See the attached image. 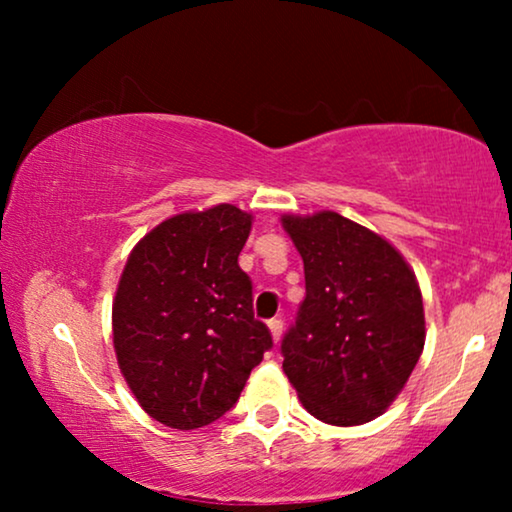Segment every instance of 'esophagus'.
<instances>
[{
	"mask_svg": "<svg viewBox=\"0 0 512 512\" xmlns=\"http://www.w3.org/2000/svg\"><path fill=\"white\" fill-rule=\"evenodd\" d=\"M268 326H270L272 340L279 342V338H282V331H284V321L279 319V317H275V319H270V321H268Z\"/></svg>",
	"mask_w": 512,
	"mask_h": 512,
	"instance_id": "1",
	"label": "esophagus"
}]
</instances>
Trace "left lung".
Instances as JSON below:
<instances>
[{"label": "left lung", "mask_w": 512, "mask_h": 512, "mask_svg": "<svg viewBox=\"0 0 512 512\" xmlns=\"http://www.w3.org/2000/svg\"><path fill=\"white\" fill-rule=\"evenodd\" d=\"M303 256L305 300L282 340L305 410L354 426L382 415L424 349V305L403 256L335 212L284 216Z\"/></svg>", "instance_id": "left-lung-1"}]
</instances>
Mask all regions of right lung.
<instances>
[{"instance_id":"add662e5","label":"right lung","mask_w":512,"mask_h":512,"mask_svg":"<svg viewBox=\"0 0 512 512\" xmlns=\"http://www.w3.org/2000/svg\"><path fill=\"white\" fill-rule=\"evenodd\" d=\"M251 216L233 205L172 216L132 249L114 300L118 366L139 405L172 429L216 422L272 349L237 256Z\"/></svg>"}]
</instances>
